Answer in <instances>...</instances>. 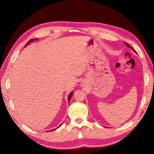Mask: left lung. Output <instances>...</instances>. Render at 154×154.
Masks as SVG:
<instances>
[{
	"mask_svg": "<svg viewBox=\"0 0 154 154\" xmlns=\"http://www.w3.org/2000/svg\"><path fill=\"white\" fill-rule=\"evenodd\" d=\"M125 44H126V45H127V47H128V48H131V49H132V50H133V51H135V50H134V49L133 48H132V47H131V46H130V45H129V44H128V43H125Z\"/></svg>",
	"mask_w": 154,
	"mask_h": 154,
	"instance_id": "1",
	"label": "left lung"
}]
</instances>
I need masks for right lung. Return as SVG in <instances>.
Here are the masks:
<instances>
[{
    "instance_id": "1",
    "label": "right lung",
    "mask_w": 154,
    "mask_h": 154,
    "mask_svg": "<svg viewBox=\"0 0 154 154\" xmlns=\"http://www.w3.org/2000/svg\"><path fill=\"white\" fill-rule=\"evenodd\" d=\"M34 40H35V39H34V38H33V39H31V40H30V41H29V42H32V41H33ZM35 40H36V39H35ZM29 42H28V43H27V45H28V43H29ZM72 93H73V92H71V93H70V94H69V98H68V100H69V101H70V99H71V98L72 97ZM60 126H61V125H60V126H59V127H60ZM54 130H55V129H54Z\"/></svg>"
}]
</instances>
